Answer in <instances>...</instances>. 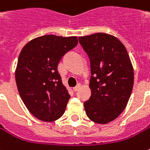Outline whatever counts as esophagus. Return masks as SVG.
<instances>
[{"instance_id":"34e87169","label":"esophagus","mask_w":150,"mask_h":150,"mask_svg":"<svg viewBox=\"0 0 150 150\" xmlns=\"http://www.w3.org/2000/svg\"><path fill=\"white\" fill-rule=\"evenodd\" d=\"M80 88H81V84H78L76 86H75V87L73 88V90H74V91H77Z\"/></svg>"}]
</instances>
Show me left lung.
<instances>
[{"label":"left lung","instance_id":"1","mask_svg":"<svg viewBox=\"0 0 150 150\" xmlns=\"http://www.w3.org/2000/svg\"><path fill=\"white\" fill-rule=\"evenodd\" d=\"M91 62L87 117L99 124L115 120L127 106L134 86V68L125 46L116 37L97 33L80 37Z\"/></svg>","mask_w":150,"mask_h":150}]
</instances>
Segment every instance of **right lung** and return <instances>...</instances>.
Listing matches in <instances>:
<instances>
[{
	"label": "right lung",
	"mask_w": 150,
	"mask_h": 150,
	"mask_svg": "<svg viewBox=\"0 0 150 150\" xmlns=\"http://www.w3.org/2000/svg\"><path fill=\"white\" fill-rule=\"evenodd\" d=\"M77 43V37L44 35L22 49L15 71L16 86L26 108L38 119L53 122L64 112L70 96L57 68Z\"/></svg>",
	"instance_id": "1"
}]
</instances>
